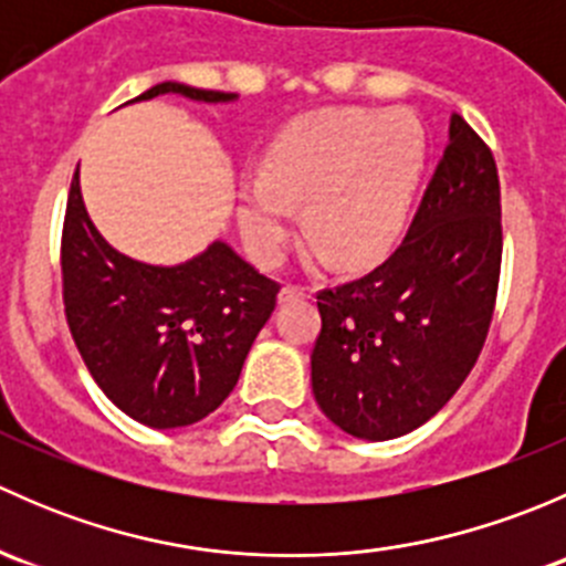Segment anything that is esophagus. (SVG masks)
I'll use <instances>...</instances> for the list:
<instances>
[{
  "label": "esophagus",
  "mask_w": 566,
  "mask_h": 566,
  "mask_svg": "<svg viewBox=\"0 0 566 566\" xmlns=\"http://www.w3.org/2000/svg\"><path fill=\"white\" fill-rule=\"evenodd\" d=\"M304 298H310L304 287H293V284H287V287L279 290V304H290V301H304Z\"/></svg>",
  "instance_id": "obj_1"
}]
</instances>
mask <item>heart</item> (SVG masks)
Listing matches in <instances>:
<instances>
[{"instance_id":"b5f03b06","label":"heart","mask_w":566,"mask_h":566,"mask_svg":"<svg viewBox=\"0 0 566 566\" xmlns=\"http://www.w3.org/2000/svg\"><path fill=\"white\" fill-rule=\"evenodd\" d=\"M427 164L410 112L325 108L282 130L262 175L238 188V224L256 262L282 256L304 205L310 241L339 268H367L402 238Z\"/></svg>"}]
</instances>
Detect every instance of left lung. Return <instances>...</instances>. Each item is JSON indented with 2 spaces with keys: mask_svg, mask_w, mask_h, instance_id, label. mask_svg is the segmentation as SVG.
I'll return each mask as SVG.
<instances>
[{
  "mask_svg": "<svg viewBox=\"0 0 566 566\" xmlns=\"http://www.w3.org/2000/svg\"><path fill=\"white\" fill-rule=\"evenodd\" d=\"M499 271V169L452 114L449 145L399 249L367 276L317 295L319 410L361 441H391L430 421L482 353Z\"/></svg>",
  "mask_w": 566,
  "mask_h": 566,
  "instance_id": "8db88e82",
  "label": "left lung"
}]
</instances>
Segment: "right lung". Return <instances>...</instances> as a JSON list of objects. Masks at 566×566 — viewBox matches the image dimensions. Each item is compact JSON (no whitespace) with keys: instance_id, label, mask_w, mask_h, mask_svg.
I'll use <instances>...</instances> for the list:
<instances>
[{"instance_id":"right-lung-1","label":"right lung","mask_w":566,"mask_h":566,"mask_svg":"<svg viewBox=\"0 0 566 566\" xmlns=\"http://www.w3.org/2000/svg\"><path fill=\"white\" fill-rule=\"evenodd\" d=\"M182 95L232 104L235 93L161 82L134 98ZM62 287L73 342L101 391L153 430L197 424L241 378L279 284L224 241L180 265H147L106 241L71 182L62 230Z\"/></svg>"}]
</instances>
